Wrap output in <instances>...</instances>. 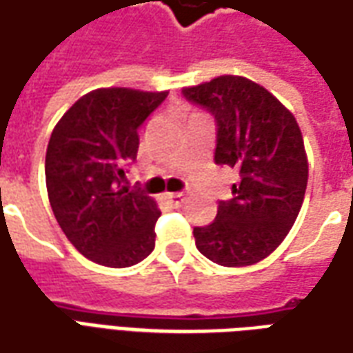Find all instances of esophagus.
<instances>
[{
    "instance_id": "1",
    "label": "esophagus",
    "mask_w": 353,
    "mask_h": 353,
    "mask_svg": "<svg viewBox=\"0 0 353 353\" xmlns=\"http://www.w3.org/2000/svg\"><path fill=\"white\" fill-rule=\"evenodd\" d=\"M166 199L170 202H174V204H179V202L183 201V194L181 193H166Z\"/></svg>"
}]
</instances>
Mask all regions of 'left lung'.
<instances>
[{
	"label": "left lung",
	"instance_id": "1",
	"mask_svg": "<svg viewBox=\"0 0 353 353\" xmlns=\"http://www.w3.org/2000/svg\"><path fill=\"white\" fill-rule=\"evenodd\" d=\"M218 122L216 164L241 172L233 199L218 204L206 228H194V245L225 268L262 262L285 241L302 208L307 154L294 114L273 93L245 76H218L183 88Z\"/></svg>",
	"mask_w": 353,
	"mask_h": 353
}]
</instances>
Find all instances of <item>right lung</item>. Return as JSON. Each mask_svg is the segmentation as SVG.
I'll return each mask as SVG.
<instances>
[{"mask_svg":"<svg viewBox=\"0 0 353 353\" xmlns=\"http://www.w3.org/2000/svg\"><path fill=\"white\" fill-rule=\"evenodd\" d=\"M168 91L99 88L82 95L53 128L46 152L51 210L88 260L130 268L154 248L159 204L124 185L139 149V125Z\"/></svg>","mask_w":353,"mask_h":353,"instance_id":"1","label":"right lung"}]
</instances>
